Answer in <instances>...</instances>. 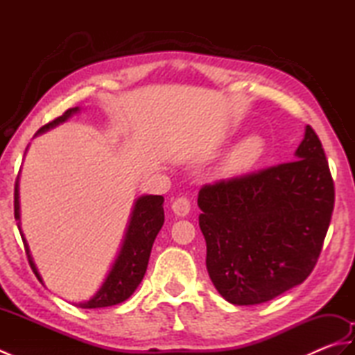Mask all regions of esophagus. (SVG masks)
I'll return each mask as SVG.
<instances>
[{"instance_id":"34e87169","label":"esophagus","mask_w":355,"mask_h":355,"mask_svg":"<svg viewBox=\"0 0 355 355\" xmlns=\"http://www.w3.org/2000/svg\"><path fill=\"white\" fill-rule=\"evenodd\" d=\"M171 207H172V212L177 216H186L191 212V201L184 197H180L172 202Z\"/></svg>"}]
</instances>
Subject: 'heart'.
<instances>
[{
	"instance_id": "heart-1",
	"label": "heart",
	"mask_w": 355,
	"mask_h": 355,
	"mask_svg": "<svg viewBox=\"0 0 355 355\" xmlns=\"http://www.w3.org/2000/svg\"><path fill=\"white\" fill-rule=\"evenodd\" d=\"M266 154V141L258 134H252L236 145L223 164V173L227 177L238 175L253 169Z\"/></svg>"
}]
</instances>
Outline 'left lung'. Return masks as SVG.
<instances>
[{"mask_svg": "<svg viewBox=\"0 0 355 355\" xmlns=\"http://www.w3.org/2000/svg\"><path fill=\"white\" fill-rule=\"evenodd\" d=\"M206 267L233 305H256L302 284L322 250L334 209L325 150L305 126L294 162L201 187Z\"/></svg>", "mask_w": 355, "mask_h": 355, "instance_id": "8db88e82", "label": "left lung"}]
</instances>
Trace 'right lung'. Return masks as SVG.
Segmentation results:
<instances>
[{
	"label": "right lung",
	"mask_w": 355,
	"mask_h": 355,
	"mask_svg": "<svg viewBox=\"0 0 355 355\" xmlns=\"http://www.w3.org/2000/svg\"><path fill=\"white\" fill-rule=\"evenodd\" d=\"M79 112H80L79 107L70 108L69 111L64 112L61 117H58L56 120H53L51 123L42 126L41 130L35 134V137L53 130V128L69 122L74 114H79ZM163 201L164 198L162 195H141V197L135 198L131 215H130V221H128L126 230H125L122 245H120L116 259L111 263V268L108 270L107 276H105L102 285L88 300L78 302L74 305L79 308L112 306V305L125 302L126 299H130L132 296V293L137 290L143 276L146 273L150 250H153V244L164 223ZM15 220L18 221V229L21 233L22 243H24V247H26L30 267H32L33 273L44 285V279L40 273V270L36 267L33 256L30 253V247L26 239V235L21 229L19 175L17 178V184H15Z\"/></svg>",
	"instance_id": "obj_1"
}]
</instances>
